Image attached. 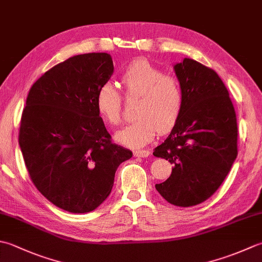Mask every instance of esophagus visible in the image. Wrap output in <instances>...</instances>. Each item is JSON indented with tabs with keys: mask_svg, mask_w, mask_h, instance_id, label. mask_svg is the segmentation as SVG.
I'll return each instance as SVG.
<instances>
[{
	"mask_svg": "<svg viewBox=\"0 0 262 262\" xmlns=\"http://www.w3.org/2000/svg\"><path fill=\"white\" fill-rule=\"evenodd\" d=\"M150 156V151L147 150H135L134 151V157L138 158H147Z\"/></svg>",
	"mask_w": 262,
	"mask_h": 262,
	"instance_id": "34e87169",
	"label": "esophagus"
}]
</instances>
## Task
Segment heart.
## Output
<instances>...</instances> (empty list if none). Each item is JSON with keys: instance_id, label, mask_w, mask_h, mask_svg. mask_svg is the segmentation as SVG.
I'll use <instances>...</instances> for the list:
<instances>
[{"instance_id": "b5f03b06", "label": "heart", "mask_w": 262, "mask_h": 262, "mask_svg": "<svg viewBox=\"0 0 262 262\" xmlns=\"http://www.w3.org/2000/svg\"><path fill=\"white\" fill-rule=\"evenodd\" d=\"M120 83L127 97L138 96V119L116 133V141L129 147H140L151 142L158 130L167 133L176 125L183 109V91L179 81L145 59L127 67ZM95 107L106 124L121 122L122 95L106 83L97 90Z\"/></svg>"}]
</instances>
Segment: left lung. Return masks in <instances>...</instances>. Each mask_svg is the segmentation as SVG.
Returning <instances> with one entry per match:
<instances>
[{"mask_svg":"<svg viewBox=\"0 0 262 262\" xmlns=\"http://www.w3.org/2000/svg\"><path fill=\"white\" fill-rule=\"evenodd\" d=\"M184 102L176 125L153 156L173 166L156 184L167 202L196 206L222 185L237 157V121L226 86L216 71L192 59L175 64Z\"/></svg>","mask_w":262,"mask_h":262,"instance_id":"left-lung-1","label":"left lung"}]
</instances>
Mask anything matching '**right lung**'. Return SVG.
Here are the masks:
<instances>
[{
	"label": "right lung",
	"mask_w": 262,
	"mask_h": 262,
	"mask_svg": "<svg viewBox=\"0 0 262 262\" xmlns=\"http://www.w3.org/2000/svg\"><path fill=\"white\" fill-rule=\"evenodd\" d=\"M112 73L110 54H79L29 90L19 128L25 165L40 194L66 211H93L111 193L118 166L133 157L112 143L95 107Z\"/></svg>",
	"instance_id": "add662e5"
}]
</instances>
